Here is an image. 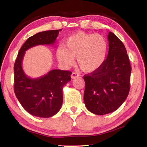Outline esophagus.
Wrapping results in <instances>:
<instances>
[{"instance_id":"esophagus-1","label":"esophagus","mask_w":147,"mask_h":147,"mask_svg":"<svg viewBox=\"0 0 147 147\" xmlns=\"http://www.w3.org/2000/svg\"><path fill=\"white\" fill-rule=\"evenodd\" d=\"M79 76V74L78 73H75V72H73L71 74V78H75L76 77H78Z\"/></svg>"}]
</instances>
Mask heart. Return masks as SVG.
I'll use <instances>...</instances> for the list:
<instances>
[{"instance_id": "b5f03b06", "label": "heart", "mask_w": 147, "mask_h": 147, "mask_svg": "<svg viewBox=\"0 0 147 147\" xmlns=\"http://www.w3.org/2000/svg\"><path fill=\"white\" fill-rule=\"evenodd\" d=\"M108 43L100 34L79 32L69 37L56 57L62 65L70 67L76 58L77 64L85 73L97 71L104 64L108 53Z\"/></svg>"}]
</instances>
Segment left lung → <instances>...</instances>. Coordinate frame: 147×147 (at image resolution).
Segmentation results:
<instances>
[{
	"label": "left lung",
	"instance_id": "1",
	"mask_svg": "<svg viewBox=\"0 0 147 147\" xmlns=\"http://www.w3.org/2000/svg\"><path fill=\"white\" fill-rule=\"evenodd\" d=\"M109 51L97 71L84 76V100L87 109L95 115H105L117 109L130 91L131 67L125 47L112 32L108 36Z\"/></svg>",
	"mask_w": 147,
	"mask_h": 147
}]
</instances>
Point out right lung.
<instances>
[{
  "instance_id": "obj_1",
  "label": "right lung",
  "mask_w": 147,
  "mask_h": 147,
  "mask_svg": "<svg viewBox=\"0 0 147 147\" xmlns=\"http://www.w3.org/2000/svg\"><path fill=\"white\" fill-rule=\"evenodd\" d=\"M60 30L41 32L30 37L19 50L14 64V91L25 110L39 117H51L63 102V88L71 80L69 71L54 69L38 78L27 76L22 67L25 51L39 45H53Z\"/></svg>"
}]
</instances>
